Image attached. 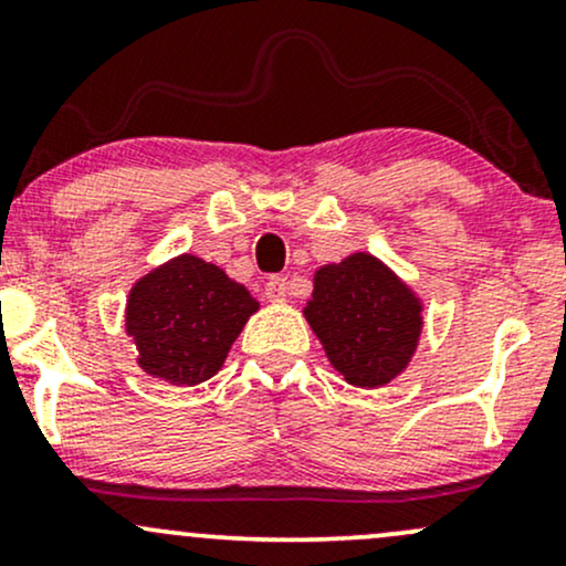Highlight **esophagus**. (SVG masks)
<instances>
[{"label": "esophagus", "instance_id": "obj_1", "mask_svg": "<svg viewBox=\"0 0 566 566\" xmlns=\"http://www.w3.org/2000/svg\"><path fill=\"white\" fill-rule=\"evenodd\" d=\"M287 276H271L269 282H265V297H269L271 303H284L287 301Z\"/></svg>", "mask_w": 566, "mask_h": 566}]
</instances>
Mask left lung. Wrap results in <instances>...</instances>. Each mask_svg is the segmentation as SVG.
<instances>
[{"mask_svg": "<svg viewBox=\"0 0 566 566\" xmlns=\"http://www.w3.org/2000/svg\"><path fill=\"white\" fill-rule=\"evenodd\" d=\"M423 297L369 252L314 271L303 316L327 361L356 388H380L412 361L423 335Z\"/></svg>", "mask_w": 566, "mask_h": 566, "instance_id": "1", "label": "left lung"}]
</instances>
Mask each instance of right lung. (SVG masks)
<instances>
[{
    "instance_id": "add662e5",
    "label": "right lung",
    "mask_w": 566,
    "mask_h": 566,
    "mask_svg": "<svg viewBox=\"0 0 566 566\" xmlns=\"http://www.w3.org/2000/svg\"><path fill=\"white\" fill-rule=\"evenodd\" d=\"M261 303L216 263L184 252L146 271L129 287L125 333L146 375L199 386L226 356Z\"/></svg>"
}]
</instances>
